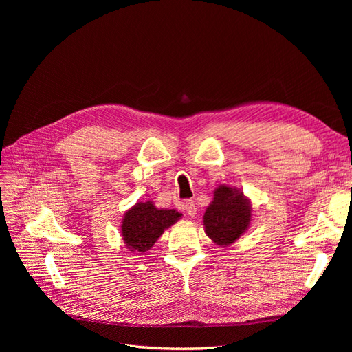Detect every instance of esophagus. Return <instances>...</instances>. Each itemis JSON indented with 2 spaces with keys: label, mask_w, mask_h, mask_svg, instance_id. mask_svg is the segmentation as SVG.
<instances>
[{
  "label": "esophagus",
  "mask_w": 352,
  "mask_h": 352,
  "mask_svg": "<svg viewBox=\"0 0 352 352\" xmlns=\"http://www.w3.org/2000/svg\"><path fill=\"white\" fill-rule=\"evenodd\" d=\"M184 210H185V212H186V216H189V217H195V214H197V208H195V204L192 201H186L185 204H184Z\"/></svg>",
  "instance_id": "1"
}]
</instances>
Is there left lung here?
Listing matches in <instances>:
<instances>
[{"label": "left lung", "instance_id": "obj_1", "mask_svg": "<svg viewBox=\"0 0 352 352\" xmlns=\"http://www.w3.org/2000/svg\"><path fill=\"white\" fill-rule=\"evenodd\" d=\"M251 201L238 188L220 185L207 207L204 229L207 236L220 247H229L238 241L251 225Z\"/></svg>", "mask_w": 352, "mask_h": 352}]
</instances>
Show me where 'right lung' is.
<instances>
[{
  "mask_svg": "<svg viewBox=\"0 0 352 352\" xmlns=\"http://www.w3.org/2000/svg\"><path fill=\"white\" fill-rule=\"evenodd\" d=\"M182 217L177 210L157 208L153 201L136 202L122 220V238L132 252L150 251L164 230Z\"/></svg>",
  "mask_w": 352,
  "mask_h": 352,
  "instance_id": "add662e5",
  "label": "right lung"
}]
</instances>
